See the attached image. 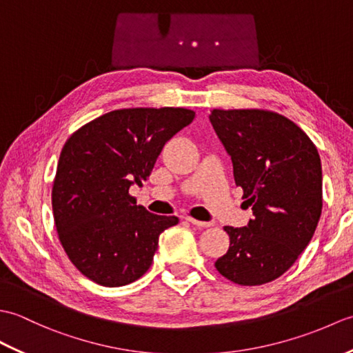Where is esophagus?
<instances>
[{
    "mask_svg": "<svg viewBox=\"0 0 353 353\" xmlns=\"http://www.w3.org/2000/svg\"><path fill=\"white\" fill-rule=\"evenodd\" d=\"M186 220H188L191 224H194V226H197V228H209L212 224L209 221H199L196 219H192V216H186Z\"/></svg>",
    "mask_w": 353,
    "mask_h": 353,
    "instance_id": "esophagus-1",
    "label": "esophagus"
}]
</instances>
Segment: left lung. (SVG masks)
<instances>
[{"mask_svg":"<svg viewBox=\"0 0 353 353\" xmlns=\"http://www.w3.org/2000/svg\"><path fill=\"white\" fill-rule=\"evenodd\" d=\"M244 191L253 219L226 226L230 245L216 259L220 274L238 285H262L294 264L321 215V162L301 127L276 112L221 110L209 115Z\"/></svg>","mask_w":353,"mask_h":353,"instance_id":"8db88e82","label":"left lung"}]
</instances>
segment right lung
Instances as JSON below:
<instances>
[{
  "label": "right lung",
  "instance_id": "add662e5",
  "mask_svg": "<svg viewBox=\"0 0 353 353\" xmlns=\"http://www.w3.org/2000/svg\"><path fill=\"white\" fill-rule=\"evenodd\" d=\"M194 117L183 108L114 110L66 141L52 185V214L66 254L88 279L123 287L152 265L159 235L179 219L148 212L129 190L142 186L165 142Z\"/></svg>",
  "mask_w": 353,
  "mask_h": 353
}]
</instances>
